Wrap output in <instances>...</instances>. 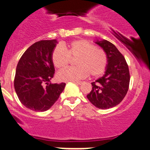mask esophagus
Masks as SVG:
<instances>
[{"label":"esophagus","mask_w":150,"mask_h":150,"mask_svg":"<svg viewBox=\"0 0 150 150\" xmlns=\"http://www.w3.org/2000/svg\"><path fill=\"white\" fill-rule=\"evenodd\" d=\"M74 83H76V84H78V85H80L82 84V82L81 81H72Z\"/></svg>","instance_id":"1"}]
</instances>
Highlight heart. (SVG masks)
I'll use <instances>...</instances> for the list:
<instances>
[{
	"instance_id": "heart-1",
	"label": "heart",
	"mask_w": 150,
	"mask_h": 150,
	"mask_svg": "<svg viewBox=\"0 0 150 150\" xmlns=\"http://www.w3.org/2000/svg\"><path fill=\"white\" fill-rule=\"evenodd\" d=\"M70 57H78L75 67L64 69L57 75L59 81H75L88 76H98L107 66V55L102 49L85 39H78L62 46H57L52 54V60L58 70L67 67Z\"/></svg>"
}]
</instances>
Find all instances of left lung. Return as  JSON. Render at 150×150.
Returning a JSON list of instances; mask_svg holds the SVG:
<instances>
[{
  "label": "left lung",
  "mask_w": 150,
  "mask_h": 150,
  "mask_svg": "<svg viewBox=\"0 0 150 150\" xmlns=\"http://www.w3.org/2000/svg\"><path fill=\"white\" fill-rule=\"evenodd\" d=\"M107 55L104 75L93 82L92 91L87 98L93 105L100 109H108L122 101L128 91L130 75L129 67L118 49L108 41L96 40Z\"/></svg>",
  "instance_id": "1"
}]
</instances>
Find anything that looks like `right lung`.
Here are the masks:
<instances>
[{"label": "right lung", "mask_w": 150, "mask_h": 150, "mask_svg": "<svg viewBox=\"0 0 150 150\" xmlns=\"http://www.w3.org/2000/svg\"><path fill=\"white\" fill-rule=\"evenodd\" d=\"M56 39L36 42L26 50L18 61L14 88L24 106L35 111L50 109L64 91L65 83H52L54 67L52 54Z\"/></svg>", "instance_id": "obj_1"}]
</instances>
